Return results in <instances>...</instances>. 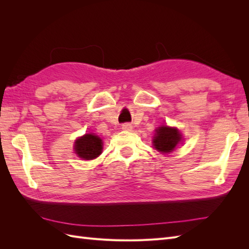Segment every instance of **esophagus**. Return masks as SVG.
I'll return each instance as SVG.
<instances>
[{
    "label": "esophagus",
    "mask_w": 249,
    "mask_h": 249,
    "mask_svg": "<svg viewBox=\"0 0 249 249\" xmlns=\"http://www.w3.org/2000/svg\"><path fill=\"white\" fill-rule=\"evenodd\" d=\"M122 129L124 131H131L133 129V125L129 123H125V124H122Z\"/></svg>",
    "instance_id": "esophagus-1"
}]
</instances>
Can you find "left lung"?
I'll list each match as a JSON object with an SVG mask.
<instances>
[{"label":"left lung","instance_id":"1","mask_svg":"<svg viewBox=\"0 0 249 249\" xmlns=\"http://www.w3.org/2000/svg\"><path fill=\"white\" fill-rule=\"evenodd\" d=\"M180 139H182V135L177 129L164 125L156 131V136L153 142L155 148L159 152L170 153L175 149Z\"/></svg>","mask_w":249,"mask_h":249}]
</instances>
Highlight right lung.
Wrapping results in <instances>:
<instances>
[{
	"label": "right lung",
	"instance_id": "1",
	"mask_svg": "<svg viewBox=\"0 0 249 249\" xmlns=\"http://www.w3.org/2000/svg\"><path fill=\"white\" fill-rule=\"evenodd\" d=\"M103 142L100 137L93 134H86L76 140L74 150L76 154L84 160H92L102 153Z\"/></svg>",
	"mask_w": 249,
	"mask_h": 249
}]
</instances>
